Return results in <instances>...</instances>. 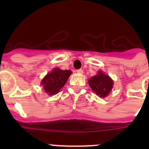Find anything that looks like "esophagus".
Listing matches in <instances>:
<instances>
[{
	"mask_svg": "<svg viewBox=\"0 0 149 149\" xmlns=\"http://www.w3.org/2000/svg\"><path fill=\"white\" fill-rule=\"evenodd\" d=\"M76 72L78 74H83L84 73V71H83V69L80 68V69H77V70H76Z\"/></svg>",
	"mask_w": 149,
	"mask_h": 149,
	"instance_id": "obj_1",
	"label": "esophagus"
}]
</instances>
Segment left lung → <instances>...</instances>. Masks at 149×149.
<instances>
[{
  "instance_id": "obj_1",
  "label": "left lung",
  "mask_w": 149,
  "mask_h": 149,
  "mask_svg": "<svg viewBox=\"0 0 149 149\" xmlns=\"http://www.w3.org/2000/svg\"><path fill=\"white\" fill-rule=\"evenodd\" d=\"M89 85L92 90L101 98L106 97L113 88V81L109 77L100 71L98 74L93 76L89 80Z\"/></svg>"
}]
</instances>
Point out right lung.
Segmentation results:
<instances>
[{"instance_id": "add662e5", "label": "right lung", "mask_w": 149, "mask_h": 149, "mask_svg": "<svg viewBox=\"0 0 149 149\" xmlns=\"http://www.w3.org/2000/svg\"><path fill=\"white\" fill-rule=\"evenodd\" d=\"M71 74L72 71L70 70L54 68L42 79V85H43L45 91L50 95L58 93L64 86Z\"/></svg>"}]
</instances>
